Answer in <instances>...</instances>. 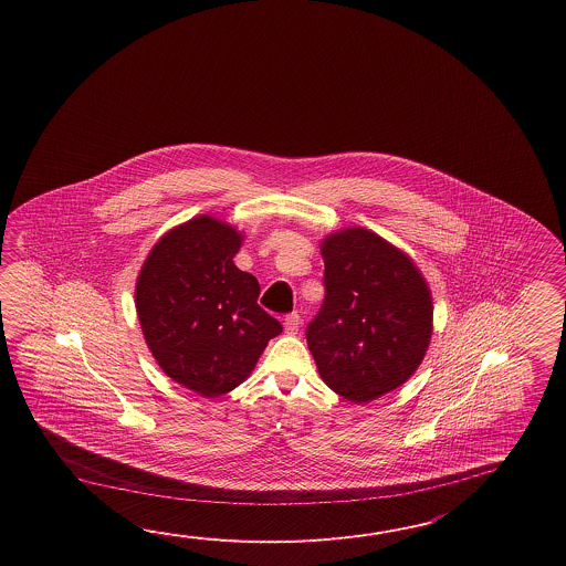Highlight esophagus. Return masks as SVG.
<instances>
[{
    "instance_id": "obj_1",
    "label": "esophagus",
    "mask_w": 566,
    "mask_h": 566,
    "mask_svg": "<svg viewBox=\"0 0 566 566\" xmlns=\"http://www.w3.org/2000/svg\"><path fill=\"white\" fill-rule=\"evenodd\" d=\"M283 325H285V334H289V336L297 334L301 327L300 313H291V315H287V317H285V324Z\"/></svg>"
}]
</instances>
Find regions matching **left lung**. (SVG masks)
I'll return each mask as SVG.
<instances>
[{"mask_svg":"<svg viewBox=\"0 0 566 566\" xmlns=\"http://www.w3.org/2000/svg\"><path fill=\"white\" fill-rule=\"evenodd\" d=\"M325 300L307 325L319 376L366 405L405 385L433 336V297L409 254L361 227L319 242Z\"/></svg>","mask_w":566,"mask_h":566,"instance_id":"obj_1","label":"left lung"}]
</instances>
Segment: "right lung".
I'll use <instances>...</instances> for the list:
<instances>
[{
	"label": "right lung",
	"mask_w": 566,
	"mask_h": 566,
	"mask_svg": "<svg viewBox=\"0 0 566 566\" xmlns=\"http://www.w3.org/2000/svg\"><path fill=\"white\" fill-rule=\"evenodd\" d=\"M242 232L200 214L168 230L135 283V310L159 368L206 398L244 382L283 327L259 307V281L234 265Z\"/></svg>",
	"instance_id": "obj_1"
}]
</instances>
